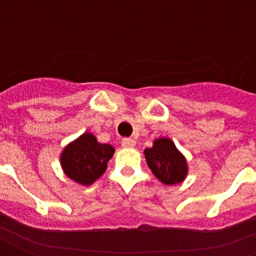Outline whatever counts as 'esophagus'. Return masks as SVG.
Here are the masks:
<instances>
[{
	"label": "esophagus",
	"instance_id": "obj_1",
	"mask_svg": "<svg viewBox=\"0 0 256 256\" xmlns=\"http://www.w3.org/2000/svg\"><path fill=\"white\" fill-rule=\"evenodd\" d=\"M122 146L123 148H133V146H136V141L133 138H123Z\"/></svg>",
	"mask_w": 256,
	"mask_h": 256
}]
</instances>
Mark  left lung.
<instances>
[{"mask_svg": "<svg viewBox=\"0 0 256 256\" xmlns=\"http://www.w3.org/2000/svg\"><path fill=\"white\" fill-rule=\"evenodd\" d=\"M146 164L155 177L166 185L182 182L188 174V164L185 156L177 150L170 138H158L152 148L144 150Z\"/></svg>", "mask_w": 256, "mask_h": 256, "instance_id": "1", "label": "left lung"}]
</instances>
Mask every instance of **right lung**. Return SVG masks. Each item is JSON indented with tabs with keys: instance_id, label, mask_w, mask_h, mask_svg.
Returning <instances> with one entry per match:
<instances>
[{
	"instance_id": "add662e5",
	"label": "right lung",
	"mask_w": 256,
	"mask_h": 256,
	"mask_svg": "<svg viewBox=\"0 0 256 256\" xmlns=\"http://www.w3.org/2000/svg\"><path fill=\"white\" fill-rule=\"evenodd\" d=\"M114 146L100 144L92 133H84L66 146L60 156L64 174L80 185H92L106 170Z\"/></svg>"
}]
</instances>
